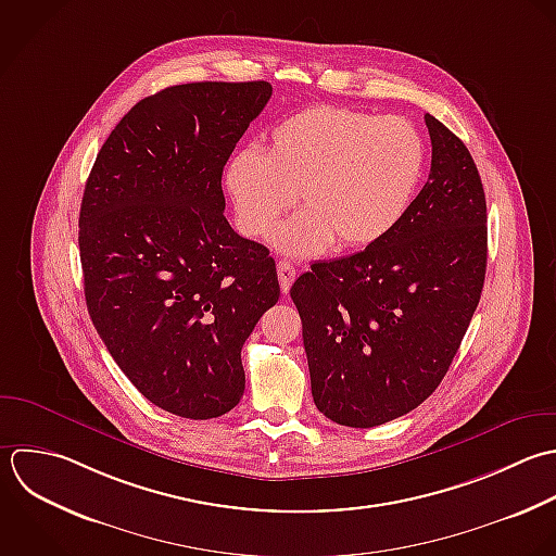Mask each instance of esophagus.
Masks as SVG:
<instances>
[{"label":"esophagus","mask_w":556,"mask_h":556,"mask_svg":"<svg viewBox=\"0 0 556 556\" xmlns=\"http://www.w3.org/2000/svg\"><path fill=\"white\" fill-rule=\"evenodd\" d=\"M277 275H279V286H281V292H283V294H288V292H290V286H292V281L296 279V270H294V266H292L290 262L281 260V262L277 264Z\"/></svg>","instance_id":"esophagus-1"}]
</instances>
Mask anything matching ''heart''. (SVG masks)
<instances>
[{
	"label": "heart",
	"mask_w": 556,
	"mask_h": 556,
	"mask_svg": "<svg viewBox=\"0 0 556 556\" xmlns=\"http://www.w3.org/2000/svg\"><path fill=\"white\" fill-rule=\"evenodd\" d=\"M425 164V140L407 118L316 105L277 123L266 153L238 151L225 184L240 231L255 240L299 194L305 210L275 229L273 244L314 257L333 242L353 251L383 240L407 214Z\"/></svg>",
	"instance_id": "heart-1"
}]
</instances>
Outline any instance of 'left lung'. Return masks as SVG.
I'll use <instances>...</instances> for the list:
<instances>
[{"label": "left lung", "instance_id": "left-lung-1", "mask_svg": "<svg viewBox=\"0 0 556 556\" xmlns=\"http://www.w3.org/2000/svg\"><path fill=\"white\" fill-rule=\"evenodd\" d=\"M431 173L403 220L364 251L312 264L290 296L312 396L329 420L370 429L442 383L481 299L488 205L468 147L435 116Z\"/></svg>", "mask_w": 556, "mask_h": 556}]
</instances>
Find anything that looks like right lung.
Instances as JSON below:
<instances>
[{"label":"right lung","mask_w":556,"mask_h":556,"mask_svg":"<svg viewBox=\"0 0 556 556\" xmlns=\"http://www.w3.org/2000/svg\"><path fill=\"white\" fill-rule=\"evenodd\" d=\"M270 94L268 81H192L140 99L84 188L90 320L136 390L181 418H218L240 403V351L279 301L275 260L231 229L220 186Z\"/></svg>","instance_id":"1"}]
</instances>
